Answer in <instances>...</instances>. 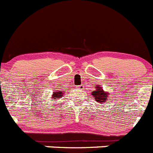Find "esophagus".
Here are the masks:
<instances>
[{
  "label": "esophagus",
  "mask_w": 153,
  "mask_h": 153,
  "mask_svg": "<svg viewBox=\"0 0 153 153\" xmlns=\"http://www.w3.org/2000/svg\"><path fill=\"white\" fill-rule=\"evenodd\" d=\"M78 89H80V90H83L84 89V86H83V85H79V86L78 87Z\"/></svg>",
  "instance_id": "1"
}]
</instances>
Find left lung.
<instances>
[{
  "mask_svg": "<svg viewBox=\"0 0 153 153\" xmlns=\"http://www.w3.org/2000/svg\"><path fill=\"white\" fill-rule=\"evenodd\" d=\"M96 89L94 92H92L93 97H94V99L97 102H100L101 104L105 103V102L107 101V98H108V95L109 94L105 91H103L102 87H100L99 85H97V87H96Z\"/></svg>",
  "mask_w": 153,
  "mask_h": 153,
  "instance_id": "obj_1",
  "label": "left lung"
}]
</instances>
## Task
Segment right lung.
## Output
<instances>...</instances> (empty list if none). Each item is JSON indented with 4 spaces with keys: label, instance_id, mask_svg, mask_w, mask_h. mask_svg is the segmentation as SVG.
<instances>
[{
    "label": "right lung",
    "instance_id": "obj_1",
    "mask_svg": "<svg viewBox=\"0 0 153 153\" xmlns=\"http://www.w3.org/2000/svg\"><path fill=\"white\" fill-rule=\"evenodd\" d=\"M63 95L62 91H54L53 94L52 95V99L53 100H59V98L62 97V96Z\"/></svg>",
    "mask_w": 153,
    "mask_h": 153
}]
</instances>
